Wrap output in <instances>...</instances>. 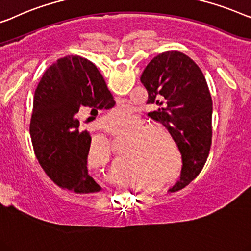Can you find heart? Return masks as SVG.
<instances>
[{
	"mask_svg": "<svg viewBox=\"0 0 251 251\" xmlns=\"http://www.w3.org/2000/svg\"><path fill=\"white\" fill-rule=\"evenodd\" d=\"M112 114L128 119L131 111L128 106H121ZM106 129L118 141L131 143L125 154L128 165L121 170L129 176L156 186L171 183L180 176L183 166L182 154L168 132L148 130L150 126L139 118L111 123ZM110 158L111 147L107 141L100 137L94 138L89 146L90 163L107 162Z\"/></svg>",
	"mask_w": 251,
	"mask_h": 251,
	"instance_id": "obj_1",
	"label": "heart"
}]
</instances>
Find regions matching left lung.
Listing matches in <instances>:
<instances>
[{
    "label": "left lung",
    "instance_id": "obj_1",
    "mask_svg": "<svg viewBox=\"0 0 251 251\" xmlns=\"http://www.w3.org/2000/svg\"><path fill=\"white\" fill-rule=\"evenodd\" d=\"M140 81L147 103L157 107L148 117L165 126L182 154L180 179L169 189L180 190L204 168L212 144L213 101L206 79L186 54L169 50L147 64Z\"/></svg>",
    "mask_w": 251,
    "mask_h": 251
}]
</instances>
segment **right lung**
Instances as JSON below:
<instances>
[{
    "label": "right lung",
    "instance_id": "obj_1",
    "mask_svg": "<svg viewBox=\"0 0 251 251\" xmlns=\"http://www.w3.org/2000/svg\"><path fill=\"white\" fill-rule=\"evenodd\" d=\"M115 105L96 65L78 55L57 60L35 90L30 136L39 164L57 186L77 194L100 190L87 168L92 137L79 131L82 108L108 110Z\"/></svg>",
    "mask_w": 251,
    "mask_h": 251
}]
</instances>
